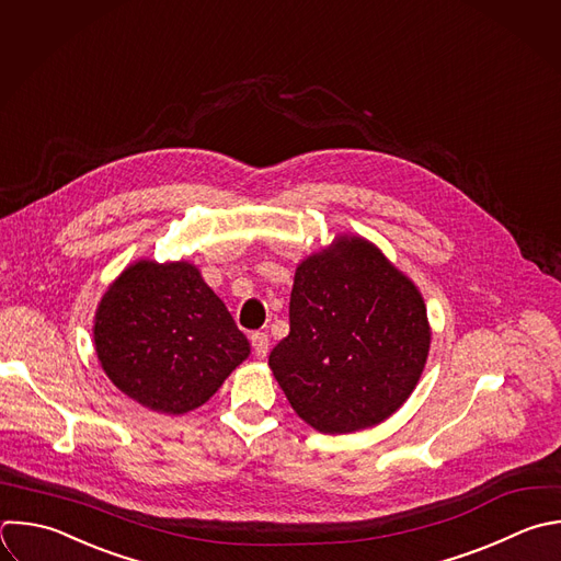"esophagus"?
I'll list each match as a JSON object with an SVG mask.
<instances>
[{
	"mask_svg": "<svg viewBox=\"0 0 561 561\" xmlns=\"http://www.w3.org/2000/svg\"><path fill=\"white\" fill-rule=\"evenodd\" d=\"M252 348H254V355L259 359H265L267 357V351H270V337L267 333H252Z\"/></svg>",
	"mask_w": 561,
	"mask_h": 561,
	"instance_id": "esophagus-1",
	"label": "esophagus"
}]
</instances>
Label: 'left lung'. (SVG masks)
<instances>
[{
  "instance_id": "left-lung-1",
  "label": "left lung",
  "mask_w": 561,
  "mask_h": 561,
  "mask_svg": "<svg viewBox=\"0 0 561 561\" xmlns=\"http://www.w3.org/2000/svg\"><path fill=\"white\" fill-rule=\"evenodd\" d=\"M432 329L419 287L359 234H337L302 259L289 335L270 368L296 414L322 434L392 416L416 388Z\"/></svg>"
}]
</instances>
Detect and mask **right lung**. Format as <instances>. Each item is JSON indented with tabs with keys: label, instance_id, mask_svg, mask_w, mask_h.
Returning <instances> with one entry per match:
<instances>
[{
	"label": "right lung",
	"instance_id": "obj_1",
	"mask_svg": "<svg viewBox=\"0 0 561 561\" xmlns=\"http://www.w3.org/2000/svg\"><path fill=\"white\" fill-rule=\"evenodd\" d=\"M92 331L112 383L160 414L204 405L250 355L248 337L191 261L125 267L103 294Z\"/></svg>",
	"mask_w": 561,
	"mask_h": 561
}]
</instances>
